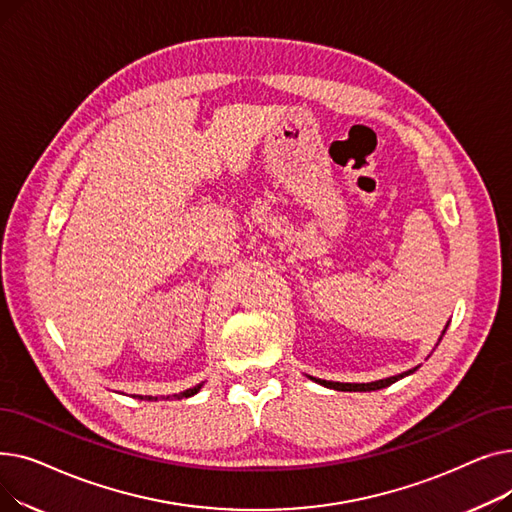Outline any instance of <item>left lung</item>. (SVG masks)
Listing matches in <instances>:
<instances>
[{
    "label": "left lung",
    "mask_w": 512,
    "mask_h": 512,
    "mask_svg": "<svg viewBox=\"0 0 512 512\" xmlns=\"http://www.w3.org/2000/svg\"><path fill=\"white\" fill-rule=\"evenodd\" d=\"M448 328V326H446ZM446 332V330H444ZM444 332H442V336H444ZM417 371V367H413V369H409V371H405V373H398V375H392V378H386V380H378V382H369V384H342V382H328V380H317V378H309L313 380V382H317V384H321V386H326V388H332V390H340V392H371V390H382V388H386V386H390V384H394V382H398V380H402L405 378V375H411V373H415Z\"/></svg>",
    "instance_id": "8db88e82"
}]
</instances>
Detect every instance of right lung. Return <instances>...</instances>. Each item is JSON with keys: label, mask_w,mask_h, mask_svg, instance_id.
Listing matches in <instances>:
<instances>
[{"label": "right lung", "mask_w": 512, "mask_h": 512, "mask_svg": "<svg viewBox=\"0 0 512 512\" xmlns=\"http://www.w3.org/2000/svg\"><path fill=\"white\" fill-rule=\"evenodd\" d=\"M201 386L203 384H197V386H193V388H188V390H184V392H180V394H174V396H164L166 400L168 398H188V396H195L199 390H201ZM141 400H157L159 396H139Z\"/></svg>", "instance_id": "1"}]
</instances>
